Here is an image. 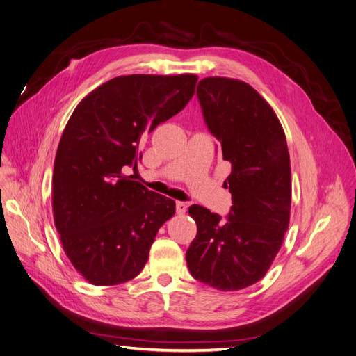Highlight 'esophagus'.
<instances>
[{
	"label": "esophagus",
	"instance_id": "34e87169",
	"mask_svg": "<svg viewBox=\"0 0 356 356\" xmlns=\"http://www.w3.org/2000/svg\"><path fill=\"white\" fill-rule=\"evenodd\" d=\"M186 209H188V205L185 202H181V201L176 202V211H177V214H180V216L185 214Z\"/></svg>",
	"mask_w": 356,
	"mask_h": 356
}]
</instances>
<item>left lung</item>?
Masks as SVG:
<instances>
[{
  "label": "left lung",
  "mask_w": 356,
  "mask_h": 356,
  "mask_svg": "<svg viewBox=\"0 0 356 356\" xmlns=\"http://www.w3.org/2000/svg\"><path fill=\"white\" fill-rule=\"evenodd\" d=\"M204 122L232 171L222 220L191 205L196 238L186 251L193 279L239 291L264 277L282 246L291 216V161L284 131L267 101L245 82L205 77L196 88Z\"/></svg>",
  "instance_id": "1"
}]
</instances>
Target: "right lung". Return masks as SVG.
<instances>
[{
  "label": "right lung",
  "instance_id": "add662e5",
  "mask_svg": "<svg viewBox=\"0 0 356 356\" xmlns=\"http://www.w3.org/2000/svg\"><path fill=\"white\" fill-rule=\"evenodd\" d=\"M195 74L114 77L81 101L54 161L52 209L64 252L95 286L131 280L148 261L173 200L123 175L142 158V139L186 107Z\"/></svg>",
  "mask_w": 356,
  "mask_h": 356
}]
</instances>
